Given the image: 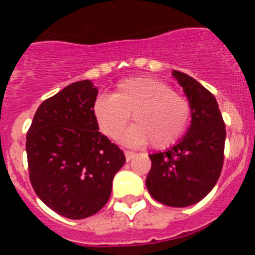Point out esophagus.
<instances>
[{"instance_id":"1","label":"esophagus","mask_w":255,"mask_h":255,"mask_svg":"<svg viewBox=\"0 0 255 255\" xmlns=\"http://www.w3.org/2000/svg\"><path fill=\"white\" fill-rule=\"evenodd\" d=\"M124 155H126V160H127V161H129V160L133 159L135 153H133V152H131V151H124Z\"/></svg>"}]
</instances>
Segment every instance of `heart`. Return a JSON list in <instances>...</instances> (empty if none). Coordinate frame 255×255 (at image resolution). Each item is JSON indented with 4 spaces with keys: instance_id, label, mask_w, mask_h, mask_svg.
Segmentation results:
<instances>
[{
    "instance_id": "obj_1",
    "label": "heart",
    "mask_w": 255,
    "mask_h": 255,
    "mask_svg": "<svg viewBox=\"0 0 255 255\" xmlns=\"http://www.w3.org/2000/svg\"><path fill=\"white\" fill-rule=\"evenodd\" d=\"M92 114L100 132L118 140L132 115L133 126L124 136L132 145L148 141L153 148H167L185 132L190 120V103L156 78L136 77L120 82L112 96H99Z\"/></svg>"
}]
</instances>
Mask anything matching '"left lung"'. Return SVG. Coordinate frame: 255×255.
Wrapping results in <instances>:
<instances>
[{"label":"left lung","mask_w":255,"mask_h":255,"mask_svg":"<svg viewBox=\"0 0 255 255\" xmlns=\"http://www.w3.org/2000/svg\"><path fill=\"white\" fill-rule=\"evenodd\" d=\"M190 103V127L177 144L149 155L145 185L156 201L184 208L201 201L213 189L224 164L226 129L212 92L189 75L173 70Z\"/></svg>","instance_id":"8db88e82"}]
</instances>
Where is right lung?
Returning <instances> with one entry per match:
<instances>
[{
    "label": "right lung",
    "instance_id": "add662e5",
    "mask_svg": "<svg viewBox=\"0 0 255 255\" xmlns=\"http://www.w3.org/2000/svg\"><path fill=\"white\" fill-rule=\"evenodd\" d=\"M96 96L91 81L71 83L38 107L26 136L34 192L71 220L107 204L114 176L126 163L123 151L99 132L92 114Z\"/></svg>",
    "mask_w": 255,
    "mask_h": 255
}]
</instances>
